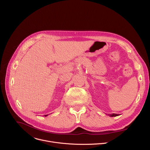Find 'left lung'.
Segmentation results:
<instances>
[{"instance_id":"left-lung-1","label":"left lung","mask_w":150,"mask_h":150,"mask_svg":"<svg viewBox=\"0 0 150 150\" xmlns=\"http://www.w3.org/2000/svg\"><path fill=\"white\" fill-rule=\"evenodd\" d=\"M108 115L109 116H110V117H115V116H118L119 115H117V114H115V113H112V114H108Z\"/></svg>"}]
</instances>
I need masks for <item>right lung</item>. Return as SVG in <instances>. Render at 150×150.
<instances>
[{
  "label": "right lung",
  "mask_w": 150,
  "mask_h": 150,
  "mask_svg": "<svg viewBox=\"0 0 150 150\" xmlns=\"http://www.w3.org/2000/svg\"><path fill=\"white\" fill-rule=\"evenodd\" d=\"M48 116V115H45V116Z\"/></svg>",
  "instance_id": "right-lung-1"
}]
</instances>
